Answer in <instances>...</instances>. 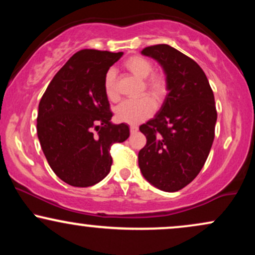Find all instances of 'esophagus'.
Here are the masks:
<instances>
[{
	"label": "esophagus",
	"instance_id": "34e87169",
	"mask_svg": "<svg viewBox=\"0 0 255 255\" xmlns=\"http://www.w3.org/2000/svg\"><path fill=\"white\" fill-rule=\"evenodd\" d=\"M129 129H130V133L133 134V133H135V131L137 130V127L136 126H134V125H131L130 127H129Z\"/></svg>",
	"mask_w": 255,
	"mask_h": 255
}]
</instances>
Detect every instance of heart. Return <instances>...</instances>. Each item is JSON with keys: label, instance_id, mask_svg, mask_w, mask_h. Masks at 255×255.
<instances>
[{"label": "heart", "instance_id": "b5f03b06", "mask_svg": "<svg viewBox=\"0 0 255 255\" xmlns=\"http://www.w3.org/2000/svg\"><path fill=\"white\" fill-rule=\"evenodd\" d=\"M125 67L136 78L144 79L142 91L144 89L152 98L144 96L137 99L126 101L115 109L116 119L121 122L129 125L140 124L151 116L154 110V100L156 103L164 101L168 93V79L162 73L153 72V64L150 60L142 56H131L125 61ZM104 93L111 102H118L120 95L116 86V73L114 69H109L104 75L103 81ZM153 99V101L151 99Z\"/></svg>", "mask_w": 255, "mask_h": 255}]
</instances>
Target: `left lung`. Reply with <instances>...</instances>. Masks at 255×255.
Instances as JSON below:
<instances>
[{
	"label": "left lung",
	"instance_id": "left-lung-1",
	"mask_svg": "<svg viewBox=\"0 0 255 255\" xmlns=\"http://www.w3.org/2000/svg\"><path fill=\"white\" fill-rule=\"evenodd\" d=\"M168 79V93L153 119L139 127L146 145L139 168L152 186L177 192L191 183L209 157L217 121L215 96L200 66L166 44L145 48Z\"/></svg>",
	"mask_w": 255,
	"mask_h": 255
}]
</instances>
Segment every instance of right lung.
I'll return each instance as SVG.
<instances>
[{
    "instance_id": "right-lung-1",
    "label": "right lung",
    "mask_w": 255,
    "mask_h": 255,
    "mask_svg": "<svg viewBox=\"0 0 255 255\" xmlns=\"http://www.w3.org/2000/svg\"><path fill=\"white\" fill-rule=\"evenodd\" d=\"M124 52L84 49L56 73L38 107L37 134L52 171L63 182L90 187L109 174L110 148L129 136L126 124H111L103 81Z\"/></svg>"
}]
</instances>
